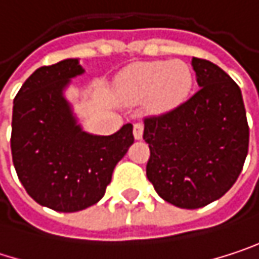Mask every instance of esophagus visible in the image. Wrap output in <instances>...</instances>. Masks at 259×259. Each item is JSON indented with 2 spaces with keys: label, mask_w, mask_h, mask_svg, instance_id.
Here are the masks:
<instances>
[{
  "label": "esophagus",
  "mask_w": 259,
  "mask_h": 259,
  "mask_svg": "<svg viewBox=\"0 0 259 259\" xmlns=\"http://www.w3.org/2000/svg\"><path fill=\"white\" fill-rule=\"evenodd\" d=\"M142 133H144V124L142 123H135L133 124V136H135V139H142Z\"/></svg>",
  "instance_id": "obj_1"
}]
</instances>
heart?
<instances>
[{"label": "heart", "mask_w": 259, "mask_h": 259, "mask_svg": "<svg viewBox=\"0 0 259 259\" xmlns=\"http://www.w3.org/2000/svg\"><path fill=\"white\" fill-rule=\"evenodd\" d=\"M193 87L192 69L183 61H151L129 67L121 88L132 99L150 97L154 111H169L181 105Z\"/></svg>", "instance_id": "b5f03b06"}]
</instances>
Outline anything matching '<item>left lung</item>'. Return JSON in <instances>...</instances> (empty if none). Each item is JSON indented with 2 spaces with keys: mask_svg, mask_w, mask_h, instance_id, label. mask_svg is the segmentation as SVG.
<instances>
[{
  "mask_svg": "<svg viewBox=\"0 0 259 259\" xmlns=\"http://www.w3.org/2000/svg\"><path fill=\"white\" fill-rule=\"evenodd\" d=\"M201 87L177 108L144 118L147 179L166 202L201 208L237 181L249 148L240 87L216 64L192 58Z\"/></svg>",
  "mask_w": 259,
  "mask_h": 259,
  "instance_id": "1",
  "label": "left lung"
}]
</instances>
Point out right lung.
Masks as SVG:
<instances>
[{
	"mask_svg": "<svg viewBox=\"0 0 259 259\" xmlns=\"http://www.w3.org/2000/svg\"><path fill=\"white\" fill-rule=\"evenodd\" d=\"M82 73L76 58L43 66L13 102L10 145L16 174L35 202L63 213L103 198L115 165L135 141L130 123L109 136L82 130L63 94Z\"/></svg>",
	"mask_w": 259,
	"mask_h": 259,
	"instance_id": "add662e5",
	"label": "right lung"
}]
</instances>
